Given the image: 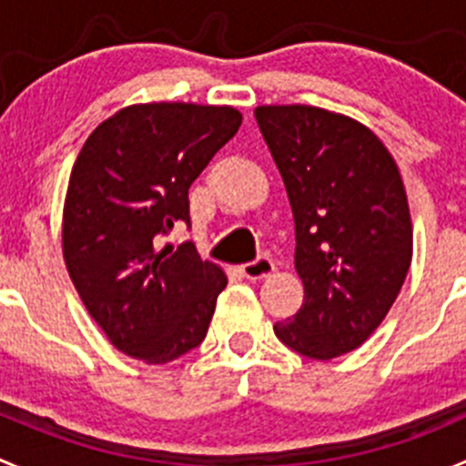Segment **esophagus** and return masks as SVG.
<instances>
[{
	"mask_svg": "<svg viewBox=\"0 0 466 466\" xmlns=\"http://www.w3.org/2000/svg\"><path fill=\"white\" fill-rule=\"evenodd\" d=\"M273 270H275V264L268 255H259L257 259L248 261V264L241 266V273L246 275L248 279H261L266 278V275L273 273Z\"/></svg>",
	"mask_w": 466,
	"mask_h": 466,
	"instance_id": "obj_1",
	"label": "esophagus"
}]
</instances>
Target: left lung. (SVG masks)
Listing matches in <instances>:
<instances>
[{"label": "left lung", "mask_w": 466, "mask_h": 466, "mask_svg": "<svg viewBox=\"0 0 466 466\" xmlns=\"http://www.w3.org/2000/svg\"><path fill=\"white\" fill-rule=\"evenodd\" d=\"M255 118L284 179L305 284L298 314L273 329L305 358H339L376 332L408 275L403 179L380 138L346 116L293 104Z\"/></svg>", "instance_id": "left-lung-1"}]
</instances>
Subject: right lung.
I'll return each instance as SVG.
<instances>
[{"mask_svg":"<svg viewBox=\"0 0 466 466\" xmlns=\"http://www.w3.org/2000/svg\"><path fill=\"white\" fill-rule=\"evenodd\" d=\"M241 127L232 106L138 104L104 120L72 166L63 257L86 309L108 341L146 364L202 343L228 278L193 241L188 188Z\"/></svg>","mask_w":466,"mask_h":466,"instance_id":"right-lung-1","label":"right lung"}]
</instances>
